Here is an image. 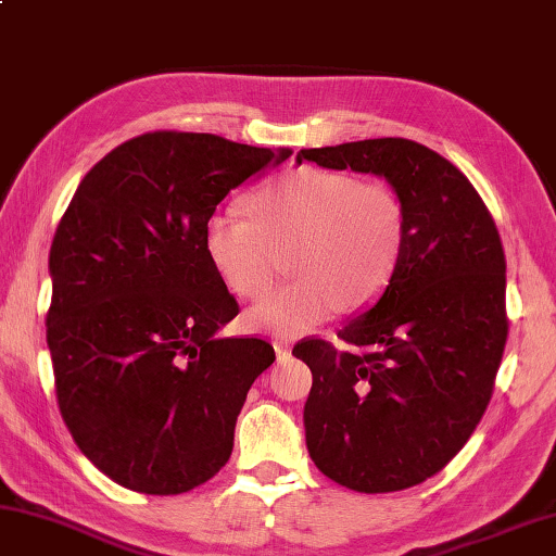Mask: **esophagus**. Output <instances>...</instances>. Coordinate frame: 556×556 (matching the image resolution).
<instances>
[{
	"instance_id": "34e87169",
	"label": "esophagus",
	"mask_w": 556,
	"mask_h": 556,
	"mask_svg": "<svg viewBox=\"0 0 556 556\" xmlns=\"http://www.w3.org/2000/svg\"><path fill=\"white\" fill-rule=\"evenodd\" d=\"M273 349H276L278 358H283V356L290 354V349H293V344H290V339H276V342H273Z\"/></svg>"
}]
</instances>
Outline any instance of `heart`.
I'll return each mask as SVG.
<instances>
[{
	"label": "heart",
	"instance_id": "heart-1",
	"mask_svg": "<svg viewBox=\"0 0 556 556\" xmlns=\"http://www.w3.org/2000/svg\"><path fill=\"white\" fill-rule=\"evenodd\" d=\"M247 207L251 219L214 212L204 222V253L224 286L239 298H263L286 251L298 278L249 309L243 323L251 332L298 337L339 305H371L403 258L405 204L383 182L298 168L251 194Z\"/></svg>",
	"mask_w": 556,
	"mask_h": 556
}]
</instances>
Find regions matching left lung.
I'll return each instance as SVG.
<instances>
[{
    "label": "left lung",
    "instance_id": "obj_1",
    "mask_svg": "<svg viewBox=\"0 0 556 556\" xmlns=\"http://www.w3.org/2000/svg\"><path fill=\"white\" fill-rule=\"evenodd\" d=\"M303 161L381 175L407 217L393 280L337 334L364 352L325 339L293 349L313 371L307 452L352 491L410 489L459 454L491 403L508 339L498 229L469 178L417 141L303 149Z\"/></svg>",
    "mask_w": 556,
    "mask_h": 556
}]
</instances>
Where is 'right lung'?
<instances>
[{
  "instance_id": "right-lung-1",
  "label": "right lung",
  "mask_w": 556,
  "mask_h": 556,
  "mask_svg": "<svg viewBox=\"0 0 556 556\" xmlns=\"http://www.w3.org/2000/svg\"><path fill=\"white\" fill-rule=\"evenodd\" d=\"M290 153L141 134L85 175L58 224L46 317L58 407L80 452L124 489L185 493L229 462L249 388L276 352L217 337L239 305L204 253V222Z\"/></svg>"
}]
</instances>
